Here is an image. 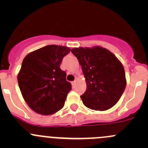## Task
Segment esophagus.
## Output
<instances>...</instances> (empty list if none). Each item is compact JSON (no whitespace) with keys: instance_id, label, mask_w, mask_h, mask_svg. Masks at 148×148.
Masks as SVG:
<instances>
[{"instance_id":"esophagus-1","label":"esophagus","mask_w":148,"mask_h":148,"mask_svg":"<svg viewBox=\"0 0 148 148\" xmlns=\"http://www.w3.org/2000/svg\"><path fill=\"white\" fill-rule=\"evenodd\" d=\"M76 81H77V80L75 79V80H74V81H73V82H72V85H73V86H74V85L75 84V83H76Z\"/></svg>"}]
</instances>
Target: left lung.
Returning a JSON list of instances; mask_svg holds the SVG:
<instances>
[{"instance_id": "obj_1", "label": "left lung", "mask_w": 148, "mask_h": 148, "mask_svg": "<svg viewBox=\"0 0 148 148\" xmlns=\"http://www.w3.org/2000/svg\"><path fill=\"white\" fill-rule=\"evenodd\" d=\"M82 66L86 90L83 104L94 110L104 111L117 104L126 86L122 63L112 52L100 46L71 49Z\"/></svg>"}]
</instances>
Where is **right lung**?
I'll return each mask as SVG.
<instances>
[{"label": "right lung", "instance_id": "obj_1", "mask_svg": "<svg viewBox=\"0 0 148 148\" xmlns=\"http://www.w3.org/2000/svg\"><path fill=\"white\" fill-rule=\"evenodd\" d=\"M70 51L66 46L49 45L23 59L18 82L23 99L36 112L49 115L63 108L71 84L60 64Z\"/></svg>", "mask_w": 148, "mask_h": 148}]
</instances>
